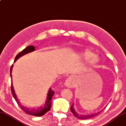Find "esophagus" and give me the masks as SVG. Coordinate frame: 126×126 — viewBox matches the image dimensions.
<instances>
[{
  "label": "esophagus",
  "mask_w": 126,
  "mask_h": 126,
  "mask_svg": "<svg viewBox=\"0 0 126 126\" xmlns=\"http://www.w3.org/2000/svg\"><path fill=\"white\" fill-rule=\"evenodd\" d=\"M65 85L66 87L68 88H73L74 87V82H73V79L71 77L67 78L65 81Z\"/></svg>",
  "instance_id": "1"
}]
</instances>
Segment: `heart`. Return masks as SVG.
<instances>
[{
	"label": "heart",
	"mask_w": 126,
	"mask_h": 126,
	"mask_svg": "<svg viewBox=\"0 0 126 126\" xmlns=\"http://www.w3.org/2000/svg\"><path fill=\"white\" fill-rule=\"evenodd\" d=\"M82 56L84 58V59H90V57H91L90 60V63H92V64H94V63H97L98 61L97 57L96 56H94V53L90 51H87L86 52H84V53H83L82 54Z\"/></svg>",
	"instance_id": "1"
}]
</instances>
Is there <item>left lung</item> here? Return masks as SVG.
Returning a JSON list of instances; mask_svg holds the SVG:
<instances>
[{"label": "left lung", "instance_id": "obj_1", "mask_svg": "<svg viewBox=\"0 0 126 126\" xmlns=\"http://www.w3.org/2000/svg\"><path fill=\"white\" fill-rule=\"evenodd\" d=\"M70 110H71V111L72 112L73 114L75 116V117H77V118L78 119H87L90 118H92L93 117H94V116H95L96 115H98V114H100V113L101 111L100 112H97V113H93L92 114H89V115H80L79 114L77 113L76 111H75V110L74 108V105H73V104H72V105L71 106V108H70Z\"/></svg>", "mask_w": 126, "mask_h": 126}]
</instances>
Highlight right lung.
<instances>
[{
    "mask_svg": "<svg viewBox=\"0 0 126 126\" xmlns=\"http://www.w3.org/2000/svg\"><path fill=\"white\" fill-rule=\"evenodd\" d=\"M35 47H34V46H28V47H27L26 48H25L24 50H22V51L20 52L18 54H17L16 57H15V62L16 61L18 58L22 56L23 55H24L25 54H27L28 53H30L31 52L34 51H35ZM12 67H13V65L11 66V69H10L11 77H12L11 73H12ZM11 92H12V94L13 97H14L15 100L16 101L17 103L18 104V105L20 106V107L21 108V109H22L23 111H25L26 113L28 114L33 115V116H36V117H40V116H42L44 115L47 111H48L50 110V109H51V105H52V102H51L52 98V97H53L54 94H55V92L52 90L51 88H50L49 91H48V93L47 98V100H46V102L45 104H44V106H42V107L38 108L37 109H30L29 108L24 107V106H22V105L20 104V102L18 101V98H17V96L16 95V94H15L14 88H13L12 82L11 83Z\"/></svg>",
    "mask_w": 126,
    "mask_h": 126,
    "instance_id": "add662e5",
    "label": "right lung"
}]
</instances>
